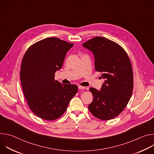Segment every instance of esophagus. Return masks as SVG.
Masks as SVG:
<instances>
[{
    "label": "esophagus",
    "mask_w": 154,
    "mask_h": 154,
    "mask_svg": "<svg viewBox=\"0 0 154 154\" xmlns=\"http://www.w3.org/2000/svg\"><path fill=\"white\" fill-rule=\"evenodd\" d=\"M78 88H79V90H83V89H85V86H80V85L78 86Z\"/></svg>",
    "instance_id": "esophagus-1"
}]
</instances>
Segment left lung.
<instances>
[{"label": "left lung", "instance_id": "left-lung-1", "mask_svg": "<svg viewBox=\"0 0 154 154\" xmlns=\"http://www.w3.org/2000/svg\"><path fill=\"white\" fill-rule=\"evenodd\" d=\"M82 46L93 52L95 69L105 79L100 90L90 88L94 99L88 105L89 110L99 119H113L124 110L132 94L131 61L120 45L103 37L96 36Z\"/></svg>", "mask_w": 154, "mask_h": 154}]
</instances>
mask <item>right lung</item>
Returning a JSON list of instances; mask_svg holds the SVG:
<instances>
[{
    "mask_svg": "<svg viewBox=\"0 0 154 154\" xmlns=\"http://www.w3.org/2000/svg\"><path fill=\"white\" fill-rule=\"evenodd\" d=\"M73 46L58 38H48L30 46L23 57L20 79L24 95L32 112L41 119L61 117L77 93V85H62L54 79Z\"/></svg>",
    "mask_w": 154,
    "mask_h": 154,
    "instance_id": "add662e5",
    "label": "right lung"
}]
</instances>
